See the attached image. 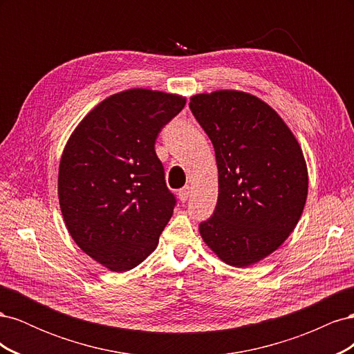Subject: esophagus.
Instances as JSON below:
<instances>
[{
  "label": "esophagus",
  "mask_w": 354,
  "mask_h": 354,
  "mask_svg": "<svg viewBox=\"0 0 354 354\" xmlns=\"http://www.w3.org/2000/svg\"><path fill=\"white\" fill-rule=\"evenodd\" d=\"M189 196H190V187H189V186H186V187L178 190V199H180L181 202H186V201L189 199Z\"/></svg>",
  "instance_id": "esophagus-1"
}]
</instances>
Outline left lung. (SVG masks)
I'll return each instance as SVG.
<instances>
[{
	"mask_svg": "<svg viewBox=\"0 0 354 354\" xmlns=\"http://www.w3.org/2000/svg\"><path fill=\"white\" fill-rule=\"evenodd\" d=\"M190 111L211 138L218 199L199 224L221 261L248 267L274 252L301 218L307 164L294 133L270 104L239 90L190 97Z\"/></svg>",
	"mask_w": 354,
	"mask_h": 354,
	"instance_id": "8db88e82",
	"label": "left lung"
}]
</instances>
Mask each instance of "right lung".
Masks as SVG:
<instances>
[{
  "label": "right lung",
  "mask_w": 354,
  "mask_h": 354,
  "mask_svg": "<svg viewBox=\"0 0 354 354\" xmlns=\"http://www.w3.org/2000/svg\"><path fill=\"white\" fill-rule=\"evenodd\" d=\"M186 97L149 88L109 95L82 118L60 158L57 195L80 248L124 273L151 255L173 216L155 140Z\"/></svg>",
  "instance_id": "add662e5"
}]
</instances>
